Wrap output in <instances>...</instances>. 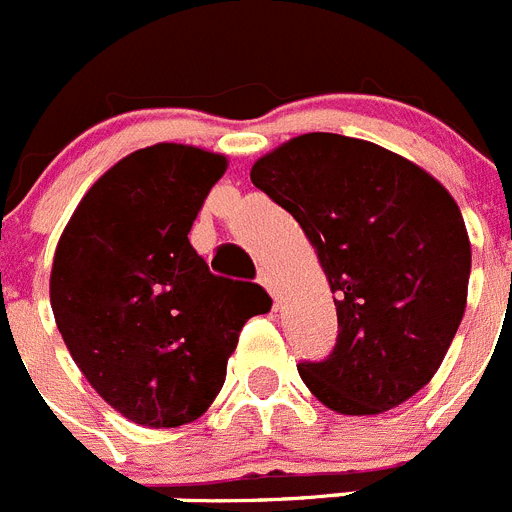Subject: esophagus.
<instances>
[{
    "label": "esophagus",
    "mask_w": 512,
    "mask_h": 512,
    "mask_svg": "<svg viewBox=\"0 0 512 512\" xmlns=\"http://www.w3.org/2000/svg\"><path fill=\"white\" fill-rule=\"evenodd\" d=\"M259 284H261V287L269 289L271 297H274L276 302H279V281H276V276L271 274V271H266V269L261 271V274H259Z\"/></svg>",
    "instance_id": "1"
}]
</instances>
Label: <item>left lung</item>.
<instances>
[{
	"mask_svg": "<svg viewBox=\"0 0 512 512\" xmlns=\"http://www.w3.org/2000/svg\"><path fill=\"white\" fill-rule=\"evenodd\" d=\"M312 243L337 309V345L297 365L327 409L373 416L434 378L467 307L472 246L447 187L365 139L312 131L251 167Z\"/></svg>",
	"mask_w": 512,
	"mask_h": 512,
	"instance_id": "obj_1",
	"label": "left lung"
}]
</instances>
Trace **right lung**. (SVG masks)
Listing matches in <instances>:
<instances>
[{
	"instance_id": "obj_1",
	"label": "right lung",
	"mask_w": 512,
	"mask_h": 512,
	"mask_svg": "<svg viewBox=\"0 0 512 512\" xmlns=\"http://www.w3.org/2000/svg\"><path fill=\"white\" fill-rule=\"evenodd\" d=\"M228 157L190 144L126 154L60 233L50 307L70 358L124 419L175 429L208 411L253 312L210 274L192 223Z\"/></svg>"
}]
</instances>
